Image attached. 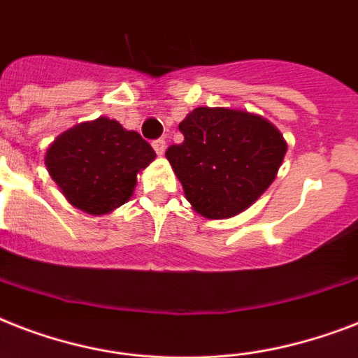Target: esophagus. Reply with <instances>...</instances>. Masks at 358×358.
<instances>
[{"instance_id": "34e87169", "label": "esophagus", "mask_w": 358, "mask_h": 358, "mask_svg": "<svg viewBox=\"0 0 358 358\" xmlns=\"http://www.w3.org/2000/svg\"><path fill=\"white\" fill-rule=\"evenodd\" d=\"M152 146H154V150H156L157 156H162L163 152H165V139H156L152 143Z\"/></svg>"}]
</instances>
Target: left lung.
<instances>
[{
  "label": "left lung",
  "instance_id": "8db88e82",
  "mask_svg": "<svg viewBox=\"0 0 358 358\" xmlns=\"http://www.w3.org/2000/svg\"><path fill=\"white\" fill-rule=\"evenodd\" d=\"M184 141L165 152L185 199L208 219H227L249 208L271 185L286 141L258 115L196 108L180 122Z\"/></svg>",
  "mask_w": 358,
  "mask_h": 358
}]
</instances>
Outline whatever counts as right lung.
<instances>
[{
  "instance_id": "1",
  "label": "right lung",
  "mask_w": 358,
  "mask_h": 358,
  "mask_svg": "<svg viewBox=\"0 0 358 358\" xmlns=\"http://www.w3.org/2000/svg\"><path fill=\"white\" fill-rule=\"evenodd\" d=\"M154 157V148L137 131L102 117L59 135L46 167L72 206L102 215L128 201L137 173Z\"/></svg>"
}]
</instances>
